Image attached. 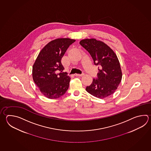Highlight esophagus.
I'll list each match as a JSON object with an SVG mask.
<instances>
[{"instance_id":"1","label":"esophagus","mask_w":151,"mask_h":151,"mask_svg":"<svg viewBox=\"0 0 151 151\" xmlns=\"http://www.w3.org/2000/svg\"><path fill=\"white\" fill-rule=\"evenodd\" d=\"M83 75H84V74H75V76H83Z\"/></svg>"}]
</instances>
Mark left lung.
<instances>
[{"instance_id": "obj_1", "label": "left lung", "mask_w": 151, "mask_h": 151, "mask_svg": "<svg viewBox=\"0 0 151 151\" xmlns=\"http://www.w3.org/2000/svg\"><path fill=\"white\" fill-rule=\"evenodd\" d=\"M81 45L89 52L93 63L99 65L97 77L86 86V91L99 99L113 94L122 78L120 63L116 54L105 43L95 39H84Z\"/></svg>"}]
</instances>
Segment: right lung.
Masks as SVG:
<instances>
[{"instance_id": "right-lung-1", "label": "right lung", "mask_w": 151, "mask_h": 151, "mask_svg": "<svg viewBox=\"0 0 151 151\" xmlns=\"http://www.w3.org/2000/svg\"><path fill=\"white\" fill-rule=\"evenodd\" d=\"M75 40L61 38L52 40L41 50L33 66L34 83L46 97L55 99L63 95L69 86L70 78L62 72L61 59ZM59 71L60 73L58 74Z\"/></svg>"}]
</instances>
